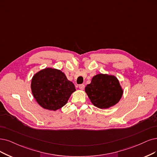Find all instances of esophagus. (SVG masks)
<instances>
[{
  "label": "esophagus",
  "mask_w": 157,
  "mask_h": 157,
  "mask_svg": "<svg viewBox=\"0 0 157 157\" xmlns=\"http://www.w3.org/2000/svg\"><path fill=\"white\" fill-rule=\"evenodd\" d=\"M79 88L81 90H83L85 89V85L84 84H81L79 85Z\"/></svg>",
  "instance_id": "obj_1"
}]
</instances>
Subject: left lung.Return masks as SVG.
I'll return each instance as SVG.
<instances>
[{"label": "left lung", "mask_w": 157, "mask_h": 157, "mask_svg": "<svg viewBox=\"0 0 157 157\" xmlns=\"http://www.w3.org/2000/svg\"><path fill=\"white\" fill-rule=\"evenodd\" d=\"M85 92L93 105L107 109L117 104L122 96L123 90L114 75L99 74L92 78L85 87Z\"/></svg>", "instance_id": "left-lung-1"}]
</instances>
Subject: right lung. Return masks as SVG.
I'll return each instance as SVG.
<instances>
[{
	"label": "right lung",
	"mask_w": 157,
	"mask_h": 157,
	"mask_svg": "<svg viewBox=\"0 0 157 157\" xmlns=\"http://www.w3.org/2000/svg\"><path fill=\"white\" fill-rule=\"evenodd\" d=\"M31 88L35 99L44 109L56 111L67 103L74 85L59 70L46 68L33 75Z\"/></svg>",
	"instance_id": "right-lung-1"
}]
</instances>
